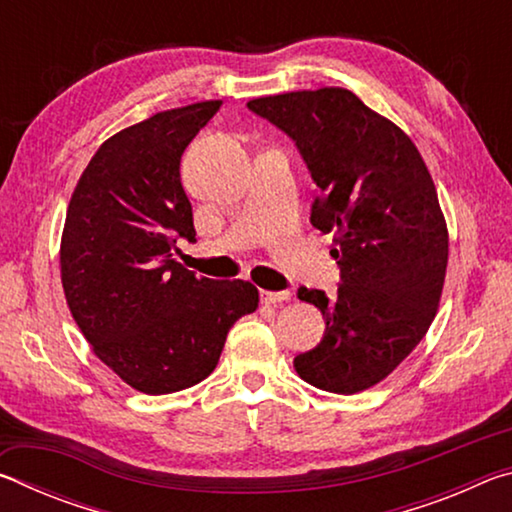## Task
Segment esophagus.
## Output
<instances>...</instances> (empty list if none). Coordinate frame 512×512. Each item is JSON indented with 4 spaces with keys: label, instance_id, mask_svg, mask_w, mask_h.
<instances>
[{
    "label": "esophagus",
    "instance_id": "34e87169",
    "mask_svg": "<svg viewBox=\"0 0 512 512\" xmlns=\"http://www.w3.org/2000/svg\"><path fill=\"white\" fill-rule=\"evenodd\" d=\"M291 298V291H262V302L266 305H277V302H284Z\"/></svg>",
    "mask_w": 512,
    "mask_h": 512
}]
</instances>
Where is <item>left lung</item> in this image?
I'll return each instance as SVG.
<instances>
[{
  "label": "left lung",
  "instance_id": "1",
  "mask_svg": "<svg viewBox=\"0 0 512 512\" xmlns=\"http://www.w3.org/2000/svg\"><path fill=\"white\" fill-rule=\"evenodd\" d=\"M296 142L320 196L311 225L332 232L341 284L298 289L325 318L293 359L307 384L352 395L379 384L418 345L443 296L449 235L436 185L411 137L345 88L248 101Z\"/></svg>",
  "mask_w": 512,
  "mask_h": 512
}]
</instances>
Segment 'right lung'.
Instances as JSON below:
<instances>
[{"label": "right lung", "mask_w": 512, "mask_h": 512, "mask_svg": "<svg viewBox=\"0 0 512 512\" xmlns=\"http://www.w3.org/2000/svg\"><path fill=\"white\" fill-rule=\"evenodd\" d=\"M219 108L201 101L155 112L108 137L67 207V307L94 354L146 395L203 381L230 327L259 302L250 282L198 277L173 259L180 237L196 241L180 158Z\"/></svg>", "instance_id": "add662e5"}]
</instances>
